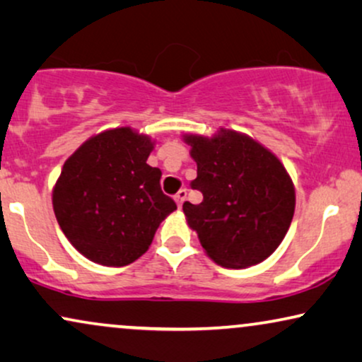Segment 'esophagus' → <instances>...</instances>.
Returning a JSON list of instances; mask_svg holds the SVG:
<instances>
[{
	"mask_svg": "<svg viewBox=\"0 0 362 362\" xmlns=\"http://www.w3.org/2000/svg\"><path fill=\"white\" fill-rule=\"evenodd\" d=\"M173 199H175V202H177V205L178 206H182L184 205V202H185V199H187V190L185 189H180L175 194V197H173Z\"/></svg>",
	"mask_w": 362,
	"mask_h": 362,
	"instance_id": "esophagus-1",
	"label": "esophagus"
}]
</instances>
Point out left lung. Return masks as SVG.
Masks as SVG:
<instances>
[{
    "instance_id": "obj_1",
    "label": "left lung",
    "mask_w": 362,
    "mask_h": 362,
    "mask_svg": "<svg viewBox=\"0 0 362 362\" xmlns=\"http://www.w3.org/2000/svg\"><path fill=\"white\" fill-rule=\"evenodd\" d=\"M197 162L192 189L202 204H184L187 223L205 253L225 268L267 259L285 238L295 214V185L279 158L247 134L221 127L215 136L185 134Z\"/></svg>"
}]
</instances>
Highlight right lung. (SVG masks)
I'll return each mask as SVG.
<instances>
[{
  "label": "right lung",
  "mask_w": 362,
  "mask_h": 362,
  "mask_svg": "<svg viewBox=\"0 0 362 362\" xmlns=\"http://www.w3.org/2000/svg\"><path fill=\"white\" fill-rule=\"evenodd\" d=\"M153 144L131 127L109 129L88 139L62 165L52 209L66 238L90 262H136L177 210L160 189V168L147 163Z\"/></svg>",
  "instance_id": "obj_1"
}]
</instances>
